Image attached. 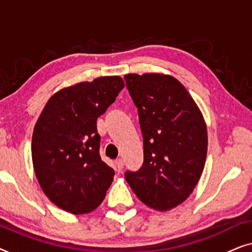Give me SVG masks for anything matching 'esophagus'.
<instances>
[{
  "label": "esophagus",
  "mask_w": 252,
  "mask_h": 252,
  "mask_svg": "<svg viewBox=\"0 0 252 252\" xmlns=\"http://www.w3.org/2000/svg\"><path fill=\"white\" fill-rule=\"evenodd\" d=\"M115 164H116V167L118 168L119 171L123 170V167H124V161H123L122 158H118V159H116Z\"/></svg>",
  "instance_id": "34e87169"
}]
</instances>
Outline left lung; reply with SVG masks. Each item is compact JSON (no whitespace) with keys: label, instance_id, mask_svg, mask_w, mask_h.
Instances as JSON below:
<instances>
[{"label":"left lung","instance_id":"obj_1","mask_svg":"<svg viewBox=\"0 0 252 252\" xmlns=\"http://www.w3.org/2000/svg\"><path fill=\"white\" fill-rule=\"evenodd\" d=\"M139 112L143 164L125 172L141 202L167 211L189 197L204 168L208 130L202 112L181 82L166 74H126Z\"/></svg>","mask_w":252,"mask_h":252}]
</instances>
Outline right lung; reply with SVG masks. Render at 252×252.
<instances>
[{
	"mask_svg": "<svg viewBox=\"0 0 252 252\" xmlns=\"http://www.w3.org/2000/svg\"><path fill=\"white\" fill-rule=\"evenodd\" d=\"M117 75L63 88L49 98L34 127L32 160L44 194L73 215L94 211L115 171L99 156L96 120L124 88Z\"/></svg>",
	"mask_w": 252,
	"mask_h": 252,
	"instance_id": "add662e5",
	"label": "right lung"
}]
</instances>
